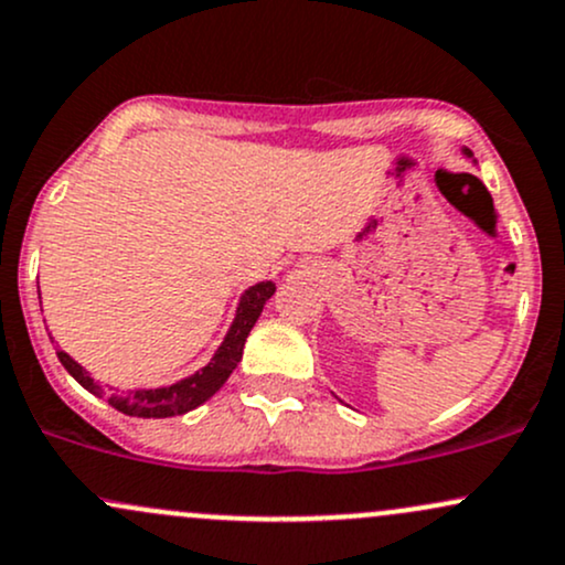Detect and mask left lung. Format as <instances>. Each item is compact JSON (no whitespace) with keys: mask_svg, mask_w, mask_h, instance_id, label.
Returning <instances> with one entry per match:
<instances>
[{"mask_svg":"<svg viewBox=\"0 0 565 565\" xmlns=\"http://www.w3.org/2000/svg\"><path fill=\"white\" fill-rule=\"evenodd\" d=\"M465 154H470V151H467V149H465ZM470 157H472V154H470ZM465 175H470V173H465ZM470 179H472V181H478V183H480V186H483V181H480V179H475V175H470ZM483 189H486V186H483Z\"/></svg>","mask_w":565,"mask_h":565,"instance_id":"8db88e82","label":"left lung"}]
</instances>
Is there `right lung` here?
<instances>
[{"label":"right lung","instance_id":"obj_1","mask_svg":"<svg viewBox=\"0 0 565 565\" xmlns=\"http://www.w3.org/2000/svg\"><path fill=\"white\" fill-rule=\"evenodd\" d=\"M271 296H275V282L271 280L250 285V288L245 290L243 299L237 303V315H234L230 333L224 335V341H221V347L215 350L213 360L202 367V371L192 373V376L181 379V382L170 386H160V390H132L128 395H111V408L122 411V414L128 416H138V419H168V416H181L186 414V411H194L205 401H211L215 392L224 386L226 379L232 376V371L237 367L239 360H243L245 339H248L250 328L256 326L264 303L269 301ZM58 360L87 392H93L95 397H104L100 384L93 382L90 373H87L77 360L68 358L63 350H58Z\"/></svg>","mask_w":565,"mask_h":565}]
</instances>
